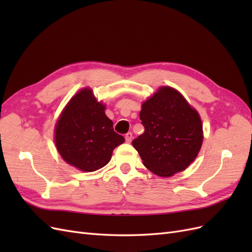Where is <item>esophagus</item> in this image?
I'll return each instance as SVG.
<instances>
[{
	"instance_id": "1",
	"label": "esophagus",
	"mask_w": 252,
	"mask_h": 252,
	"mask_svg": "<svg viewBox=\"0 0 252 252\" xmlns=\"http://www.w3.org/2000/svg\"><path fill=\"white\" fill-rule=\"evenodd\" d=\"M125 140H126V142H127V143H130V142H131V140H132V133H131V132H128V133H126V135H125Z\"/></svg>"
}]
</instances>
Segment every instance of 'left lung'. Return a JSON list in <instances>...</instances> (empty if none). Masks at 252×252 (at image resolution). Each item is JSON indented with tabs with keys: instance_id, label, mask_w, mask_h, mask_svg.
I'll return each mask as SVG.
<instances>
[{
	"instance_id": "8db88e82",
	"label": "left lung",
	"mask_w": 252,
	"mask_h": 252,
	"mask_svg": "<svg viewBox=\"0 0 252 252\" xmlns=\"http://www.w3.org/2000/svg\"><path fill=\"white\" fill-rule=\"evenodd\" d=\"M143 134L132 141L144 166L158 177L185 170L203 143L200 114L174 88L163 86L142 105Z\"/></svg>"
}]
</instances>
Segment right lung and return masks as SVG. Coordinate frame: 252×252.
Here are the masks:
<instances>
[{"label":"right lung","mask_w":252,"mask_h":252,"mask_svg":"<svg viewBox=\"0 0 252 252\" xmlns=\"http://www.w3.org/2000/svg\"><path fill=\"white\" fill-rule=\"evenodd\" d=\"M124 141V136L113 130L112 121L105 114V105L96 101L89 88L71 97L55 129V142L61 157L86 172L107 165L113 149Z\"/></svg>","instance_id":"1"}]
</instances>
